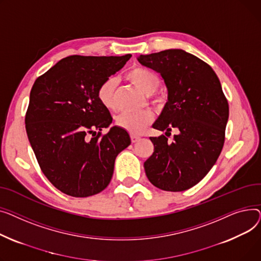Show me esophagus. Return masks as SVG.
Returning <instances> with one entry per match:
<instances>
[{
    "mask_svg": "<svg viewBox=\"0 0 261 261\" xmlns=\"http://www.w3.org/2000/svg\"><path fill=\"white\" fill-rule=\"evenodd\" d=\"M130 139H132V142L133 143H136L140 140V137L139 136H136V135H132L130 136Z\"/></svg>",
    "mask_w": 261,
    "mask_h": 261,
    "instance_id": "obj_1",
    "label": "esophagus"
}]
</instances>
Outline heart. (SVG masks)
<instances>
[{"label": "heart", "instance_id": "b5f03b06", "mask_svg": "<svg viewBox=\"0 0 261 261\" xmlns=\"http://www.w3.org/2000/svg\"><path fill=\"white\" fill-rule=\"evenodd\" d=\"M127 78L146 96L155 94L160 86V78L158 74L147 68H134L128 72ZM117 85L118 79L116 76H110L100 84L97 90L100 103L107 110H113L115 107ZM152 119H154V116L149 111L140 113H122L116 118V124L133 135H139L151 123Z\"/></svg>", "mask_w": 261, "mask_h": 261}]
</instances>
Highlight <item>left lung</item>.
<instances>
[{
    "label": "left lung",
    "instance_id": "1",
    "mask_svg": "<svg viewBox=\"0 0 261 261\" xmlns=\"http://www.w3.org/2000/svg\"><path fill=\"white\" fill-rule=\"evenodd\" d=\"M158 72L167 89V101L152 124L167 135L150 137L154 152L144 162L148 180L163 191L181 192L201 181L216 163L224 143L228 104L217 74L196 56L166 49L137 58Z\"/></svg>",
    "mask_w": 261,
    "mask_h": 261
}]
</instances>
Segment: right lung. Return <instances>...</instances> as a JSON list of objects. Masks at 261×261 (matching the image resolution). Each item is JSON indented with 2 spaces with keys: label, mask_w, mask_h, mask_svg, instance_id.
Listing matches in <instances>:
<instances>
[{
  "label": "right lung",
  "mask_w": 261,
  "mask_h": 261,
  "mask_svg": "<svg viewBox=\"0 0 261 261\" xmlns=\"http://www.w3.org/2000/svg\"><path fill=\"white\" fill-rule=\"evenodd\" d=\"M130 57L64 58L39 76L30 91L28 140L43 174L66 195L83 198L102 192L119 152L130 144L128 133L119 126L101 136L113 118L97 96L100 84Z\"/></svg>",
  "instance_id": "right-lung-1"
}]
</instances>
